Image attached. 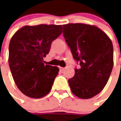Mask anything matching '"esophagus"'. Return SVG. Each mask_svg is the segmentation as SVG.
Wrapping results in <instances>:
<instances>
[{
  "label": "esophagus",
  "mask_w": 121,
  "mask_h": 121,
  "mask_svg": "<svg viewBox=\"0 0 121 121\" xmlns=\"http://www.w3.org/2000/svg\"><path fill=\"white\" fill-rule=\"evenodd\" d=\"M60 70L61 71H64V70H65V68H64V67H60Z\"/></svg>",
  "instance_id": "34e87169"
}]
</instances>
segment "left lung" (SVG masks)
I'll return each instance as SVG.
<instances>
[{
  "label": "left lung",
  "mask_w": 121,
  "mask_h": 121,
  "mask_svg": "<svg viewBox=\"0 0 121 121\" xmlns=\"http://www.w3.org/2000/svg\"><path fill=\"white\" fill-rule=\"evenodd\" d=\"M63 35L80 67L68 80L72 93L89 99L104 89L113 67V46L109 37L94 26L63 25Z\"/></svg>",
  "instance_id": "obj_1"
}]
</instances>
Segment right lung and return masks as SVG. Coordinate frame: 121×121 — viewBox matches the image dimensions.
<instances>
[{
	"mask_svg": "<svg viewBox=\"0 0 121 121\" xmlns=\"http://www.w3.org/2000/svg\"><path fill=\"white\" fill-rule=\"evenodd\" d=\"M61 25L26 26L13 35L9 64L17 87L27 96L40 98L51 90L59 69L44 65L52 41L62 33Z\"/></svg>",
	"mask_w": 121,
	"mask_h": 121,
	"instance_id": "right-lung-1",
	"label": "right lung"
}]
</instances>
